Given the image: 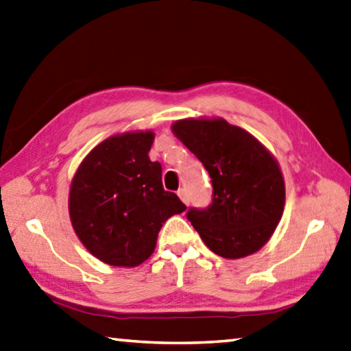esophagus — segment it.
Segmentation results:
<instances>
[{
    "label": "esophagus",
    "instance_id": "34e87169",
    "mask_svg": "<svg viewBox=\"0 0 351 351\" xmlns=\"http://www.w3.org/2000/svg\"><path fill=\"white\" fill-rule=\"evenodd\" d=\"M178 196L181 197V201H182L184 204H189V196H187L186 189H180V190H178Z\"/></svg>",
    "mask_w": 351,
    "mask_h": 351
}]
</instances>
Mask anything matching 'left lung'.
Listing matches in <instances>:
<instances>
[{
	"label": "left lung",
	"instance_id": "left-lung-1",
	"mask_svg": "<svg viewBox=\"0 0 351 351\" xmlns=\"http://www.w3.org/2000/svg\"><path fill=\"white\" fill-rule=\"evenodd\" d=\"M171 132L212 178L210 207L187 212L204 244L226 259L261 250L284 213L285 182L278 159L252 133L224 118L178 119Z\"/></svg>",
	"mask_w": 351,
	"mask_h": 351
}]
</instances>
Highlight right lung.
Returning a JSON list of instances; mask_svg holds the SVG:
<instances>
[{
    "label": "right lung",
    "instance_id": "right-lung-1",
    "mask_svg": "<svg viewBox=\"0 0 351 351\" xmlns=\"http://www.w3.org/2000/svg\"><path fill=\"white\" fill-rule=\"evenodd\" d=\"M152 130L109 136L88 152L69 190V216L76 237L101 263L138 267L155 252L165 221L186 212L162 187V169L152 162Z\"/></svg>",
    "mask_w": 351,
    "mask_h": 351
}]
</instances>
